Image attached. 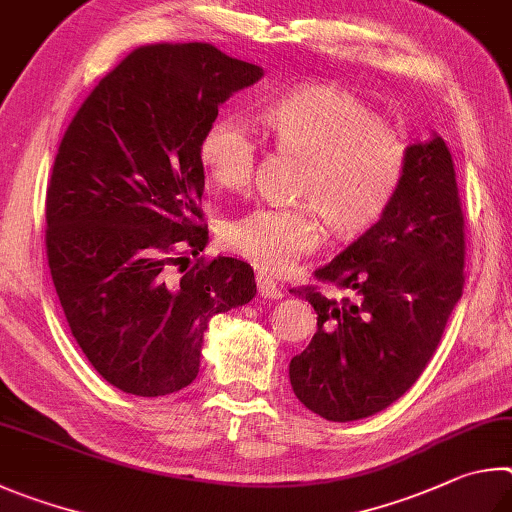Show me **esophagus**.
I'll use <instances>...</instances> for the list:
<instances>
[{
	"mask_svg": "<svg viewBox=\"0 0 512 512\" xmlns=\"http://www.w3.org/2000/svg\"><path fill=\"white\" fill-rule=\"evenodd\" d=\"M256 285H258V294H261L263 299H281L283 297L279 285H276L272 279H267V276H258Z\"/></svg>",
	"mask_w": 512,
	"mask_h": 512,
	"instance_id": "1",
	"label": "esophagus"
}]
</instances>
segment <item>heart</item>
Returning a JSON list of instances; mask_svg holds the SVG:
<instances>
[{
  "label": "heart",
  "instance_id": "obj_1",
  "mask_svg": "<svg viewBox=\"0 0 512 512\" xmlns=\"http://www.w3.org/2000/svg\"><path fill=\"white\" fill-rule=\"evenodd\" d=\"M265 128L283 152L303 161L294 206H258L224 220L220 240L231 254L265 274H283L321 242L326 229L339 240L378 224L405 184L411 141L351 89L308 83L267 107ZM258 143L238 114L213 119L200 137L197 159L222 188L254 179Z\"/></svg>",
  "mask_w": 512,
  "mask_h": 512
}]
</instances>
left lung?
<instances>
[{
	"instance_id": "8db88e82",
	"label": "left lung",
	"mask_w": 512,
	"mask_h": 512,
	"mask_svg": "<svg viewBox=\"0 0 512 512\" xmlns=\"http://www.w3.org/2000/svg\"><path fill=\"white\" fill-rule=\"evenodd\" d=\"M463 229L445 141L411 143L405 184L384 218L315 272L348 297L328 299L312 285L294 290L317 312L315 337L290 362L303 405L351 423L409 391L463 294Z\"/></svg>"
}]
</instances>
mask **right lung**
<instances>
[{
  "instance_id": "1",
  "label": "right lung",
  "mask_w": 512,
  "mask_h": 512,
  "mask_svg": "<svg viewBox=\"0 0 512 512\" xmlns=\"http://www.w3.org/2000/svg\"><path fill=\"white\" fill-rule=\"evenodd\" d=\"M263 69L206 42L128 53L78 107L47 186V258L71 335L125 393L168 396L200 371L209 319L245 306L254 270L200 254V137L227 98Z\"/></svg>"
}]
</instances>
